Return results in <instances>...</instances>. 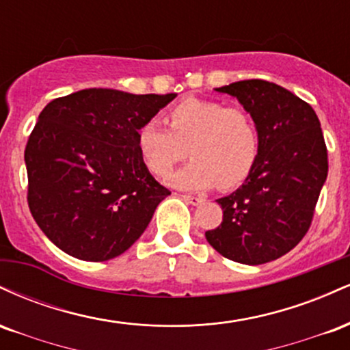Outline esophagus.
<instances>
[{
	"instance_id": "obj_1",
	"label": "esophagus",
	"mask_w": 350,
	"mask_h": 350,
	"mask_svg": "<svg viewBox=\"0 0 350 350\" xmlns=\"http://www.w3.org/2000/svg\"><path fill=\"white\" fill-rule=\"evenodd\" d=\"M183 199L186 200V202L192 204V206H199L200 202H204V198H200V196H191V194H183Z\"/></svg>"
}]
</instances>
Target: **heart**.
<instances>
[{"label": "heart", "mask_w": 350, "mask_h": 350, "mask_svg": "<svg viewBox=\"0 0 350 350\" xmlns=\"http://www.w3.org/2000/svg\"><path fill=\"white\" fill-rule=\"evenodd\" d=\"M170 128L156 118L136 130V150L144 166L166 178L176 163L192 161L170 183L180 189H207L219 184L234 189L247 180L260 156V130L245 108L217 100L186 98L167 111Z\"/></svg>", "instance_id": "b5f03b06"}]
</instances>
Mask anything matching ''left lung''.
Masks as SVG:
<instances>
[{
	"label": "left lung",
	"mask_w": 350,
	"mask_h": 350,
	"mask_svg": "<svg viewBox=\"0 0 350 350\" xmlns=\"http://www.w3.org/2000/svg\"><path fill=\"white\" fill-rule=\"evenodd\" d=\"M215 90L239 98L253 116L260 156L243 186L217 199L222 222L206 239L234 262H271L295 248L311 227L329 167L319 118L309 103L267 80H240Z\"/></svg>",
	"instance_id": "8db88e82"
}]
</instances>
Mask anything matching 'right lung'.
<instances>
[{"label":"right lung","instance_id":"add662e5","mask_svg":"<svg viewBox=\"0 0 350 350\" xmlns=\"http://www.w3.org/2000/svg\"><path fill=\"white\" fill-rule=\"evenodd\" d=\"M176 94L85 88L44 107L27 139V206L55 247L107 262L142 237L171 194L144 166L136 130Z\"/></svg>","mask_w":350,"mask_h":350}]
</instances>
